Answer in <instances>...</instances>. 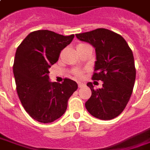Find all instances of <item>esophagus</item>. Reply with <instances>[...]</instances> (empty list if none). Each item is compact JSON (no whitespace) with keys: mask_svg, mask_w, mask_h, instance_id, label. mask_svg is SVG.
<instances>
[{"mask_svg":"<svg viewBox=\"0 0 150 150\" xmlns=\"http://www.w3.org/2000/svg\"><path fill=\"white\" fill-rule=\"evenodd\" d=\"M83 86H84V84H83V83H81V82H79V83H78V87H82Z\"/></svg>","mask_w":150,"mask_h":150,"instance_id":"1","label":"esophagus"}]
</instances>
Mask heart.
<instances>
[{
  "mask_svg": "<svg viewBox=\"0 0 150 150\" xmlns=\"http://www.w3.org/2000/svg\"><path fill=\"white\" fill-rule=\"evenodd\" d=\"M82 45H84V44H81V45H77V47H80V46H82ZM73 73H74V75H75L77 77H82V71H80V70H74V72H73Z\"/></svg>",
  "mask_w": 150,
  "mask_h": 150,
  "instance_id": "obj_1",
  "label": "heart"
}]
</instances>
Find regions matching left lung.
I'll use <instances>...</instances> for the list:
<instances>
[{
  "label": "left lung",
  "mask_w": 150,
  "mask_h": 150,
  "mask_svg": "<svg viewBox=\"0 0 150 150\" xmlns=\"http://www.w3.org/2000/svg\"><path fill=\"white\" fill-rule=\"evenodd\" d=\"M76 37L95 48L92 80L103 82L96 90L91 82L87 83L91 96L85 106L96 118L114 119L124 110L133 91L136 71L132 50L121 35L106 29L77 34Z\"/></svg>",
  "instance_id": "8db88e82"
}]
</instances>
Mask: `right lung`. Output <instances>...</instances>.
Instances as JSON below:
<instances>
[{"label": "right lung", "instance_id": "obj_1", "mask_svg": "<svg viewBox=\"0 0 150 150\" xmlns=\"http://www.w3.org/2000/svg\"><path fill=\"white\" fill-rule=\"evenodd\" d=\"M74 35L63 36L53 31L31 32L16 49L13 65L16 91L21 104L33 119L51 123L67 110L77 82L65 78L62 83L49 81V68Z\"/></svg>", "mask_w": 150, "mask_h": 150}]
</instances>
